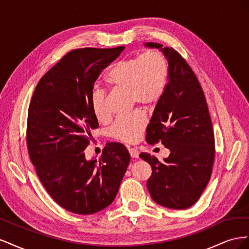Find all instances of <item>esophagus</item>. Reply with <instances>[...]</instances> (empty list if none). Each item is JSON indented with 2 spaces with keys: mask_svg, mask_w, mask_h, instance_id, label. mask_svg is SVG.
<instances>
[{
  "mask_svg": "<svg viewBox=\"0 0 249 249\" xmlns=\"http://www.w3.org/2000/svg\"><path fill=\"white\" fill-rule=\"evenodd\" d=\"M129 153H130V156L132 158H135V159L139 157V152L136 148H129Z\"/></svg>",
  "mask_w": 249,
  "mask_h": 249,
  "instance_id": "34e87169",
  "label": "esophagus"
}]
</instances>
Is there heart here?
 I'll list each match as a JSON object with an SVG mask.
<instances>
[{"label": "heart", "instance_id": "b5f03b06", "mask_svg": "<svg viewBox=\"0 0 249 249\" xmlns=\"http://www.w3.org/2000/svg\"><path fill=\"white\" fill-rule=\"evenodd\" d=\"M168 80V62L160 50L150 49L141 55L132 56L112 67L106 83L114 90L129 91L132 105L143 108H154L164 94ZM90 106L99 122L110 119L107 109V93L94 89L90 96ZM146 126V117L142 111L116 119L111 127L113 138L125 143L137 142Z\"/></svg>", "mask_w": 249, "mask_h": 249}]
</instances>
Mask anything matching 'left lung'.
<instances>
[{"label": "left lung", "mask_w": 249, "mask_h": 249, "mask_svg": "<svg viewBox=\"0 0 249 249\" xmlns=\"http://www.w3.org/2000/svg\"><path fill=\"white\" fill-rule=\"evenodd\" d=\"M168 60V83L146 129L149 144L161 142L170 150L164 162L141 153L152 166L147 189L159 205L184 210L198 200L211 178L215 139L205 94L186 60L172 48L147 42Z\"/></svg>", "instance_id": "8db88e82"}]
</instances>
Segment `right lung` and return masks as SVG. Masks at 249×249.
Instances as JSON below:
<instances>
[{
    "label": "right lung",
    "instance_id": "1",
    "mask_svg": "<svg viewBox=\"0 0 249 249\" xmlns=\"http://www.w3.org/2000/svg\"><path fill=\"white\" fill-rule=\"evenodd\" d=\"M124 47L71 51L37 84L28 111L27 145L37 177L59 206L90 215L114 200L130 163L122 143H107L99 160H86L99 127L90 96L104 69Z\"/></svg>",
    "mask_w": 249,
    "mask_h": 249
}]
</instances>
